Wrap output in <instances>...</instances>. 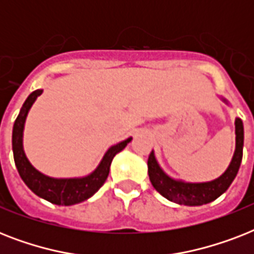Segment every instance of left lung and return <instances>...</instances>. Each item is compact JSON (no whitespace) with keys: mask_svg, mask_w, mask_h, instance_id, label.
I'll return each mask as SVG.
<instances>
[{"mask_svg":"<svg viewBox=\"0 0 254 254\" xmlns=\"http://www.w3.org/2000/svg\"><path fill=\"white\" fill-rule=\"evenodd\" d=\"M220 99L227 105L229 101L224 97ZM235 134H236V146L235 153L231 159L229 166L220 177L208 182H186L182 179H175L161 167L157 161L154 150L151 151L147 159V171L153 187L158 191L167 200L174 201L181 205H203L211 203L215 199L223 195L228 190L233 179L236 178L243 159V147H244V125L241 119H235Z\"/></svg>","mask_w":254,"mask_h":254,"instance_id":"1","label":"left lung"}]
</instances>
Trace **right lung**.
Returning a JSON list of instances; mask_svg holds the SVG:
<instances>
[{
    "instance_id": "obj_1",
    "label": "right lung",
    "mask_w": 254,
    "mask_h": 254,
    "mask_svg": "<svg viewBox=\"0 0 254 254\" xmlns=\"http://www.w3.org/2000/svg\"><path fill=\"white\" fill-rule=\"evenodd\" d=\"M42 92L43 89H37L30 93L14 123L13 135H11L14 162L22 181L25 182V185L35 195L57 205L77 204L93 196L99 191L104 182L107 181L109 167L115 155L127 147V143L131 141V137L109 147L103 155L97 167L84 177L54 178L41 173L30 163L29 158L26 157L23 150V130L30 109L35 103V100L42 95Z\"/></svg>"
}]
</instances>
